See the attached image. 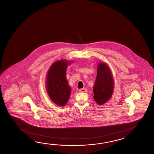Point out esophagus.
Returning <instances> with one entry per match:
<instances>
[{"label": "esophagus", "mask_w": 154, "mask_h": 154, "mask_svg": "<svg viewBox=\"0 0 154 154\" xmlns=\"http://www.w3.org/2000/svg\"><path fill=\"white\" fill-rule=\"evenodd\" d=\"M79 91L80 92H87V90L85 88H81V89L79 90Z\"/></svg>", "instance_id": "obj_1"}]
</instances>
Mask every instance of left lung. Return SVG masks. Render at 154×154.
Returning <instances> with one entry per match:
<instances>
[{
	"mask_svg": "<svg viewBox=\"0 0 154 154\" xmlns=\"http://www.w3.org/2000/svg\"><path fill=\"white\" fill-rule=\"evenodd\" d=\"M114 82L111 72L105 63H100L97 74L93 88L94 98L98 105H102L111 98Z\"/></svg>",
	"mask_w": 154,
	"mask_h": 154,
	"instance_id": "obj_1",
	"label": "left lung"
}]
</instances>
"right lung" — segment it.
Segmentation results:
<instances>
[{"label": "right lung", "mask_w": 154, "mask_h": 154, "mask_svg": "<svg viewBox=\"0 0 154 154\" xmlns=\"http://www.w3.org/2000/svg\"><path fill=\"white\" fill-rule=\"evenodd\" d=\"M70 62L66 60H57L48 70L46 81V88L49 97L59 106H64L68 101L71 88L66 78V71Z\"/></svg>", "instance_id": "obj_1"}]
</instances>
